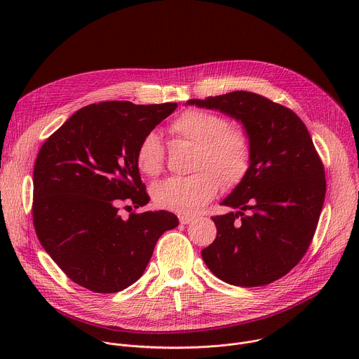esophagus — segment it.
<instances>
[{
	"label": "esophagus",
	"mask_w": 359,
	"mask_h": 359,
	"mask_svg": "<svg viewBox=\"0 0 359 359\" xmlns=\"http://www.w3.org/2000/svg\"><path fill=\"white\" fill-rule=\"evenodd\" d=\"M193 219H194V217L187 216V215H179V222H180L182 224H189V223L193 222Z\"/></svg>",
	"instance_id": "34e87169"
}]
</instances>
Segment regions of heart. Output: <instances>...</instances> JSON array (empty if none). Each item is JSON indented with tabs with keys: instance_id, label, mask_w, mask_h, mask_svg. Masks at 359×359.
<instances>
[{
	"instance_id": "1",
	"label": "heart",
	"mask_w": 359,
	"mask_h": 359,
	"mask_svg": "<svg viewBox=\"0 0 359 359\" xmlns=\"http://www.w3.org/2000/svg\"><path fill=\"white\" fill-rule=\"evenodd\" d=\"M176 139L196 146L193 170L186 177H170L153 190L159 208L193 215L209 203L220 187L237 184L247 173L251 143L240 126H227V121L213 112L189 109L170 125ZM136 165L146 176H158L165 165V147L156 132H147L137 144Z\"/></svg>"
}]
</instances>
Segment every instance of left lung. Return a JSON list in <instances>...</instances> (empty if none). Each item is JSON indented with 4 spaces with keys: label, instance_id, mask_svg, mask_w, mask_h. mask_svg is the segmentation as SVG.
Here are the masks:
<instances>
[{
    "label": "left lung",
    "instance_id": "left-lung-1",
    "mask_svg": "<svg viewBox=\"0 0 359 359\" xmlns=\"http://www.w3.org/2000/svg\"><path fill=\"white\" fill-rule=\"evenodd\" d=\"M186 105L219 111L243 125L251 143L245 176L220 203L236 209L212 217L216 240L201 257L222 281L267 285L302 259L325 198V173L304 122L288 108L245 90Z\"/></svg>",
    "mask_w": 359,
    "mask_h": 359
}]
</instances>
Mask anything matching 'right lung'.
<instances>
[{
  "label": "right lung",
  "instance_id": "1",
  "mask_svg": "<svg viewBox=\"0 0 359 359\" xmlns=\"http://www.w3.org/2000/svg\"><path fill=\"white\" fill-rule=\"evenodd\" d=\"M176 108L128 100L88 105L39 149L34 227L50 259L81 287L100 294L128 288L144 273L159 237L177 227L166 210L126 220L118 213L123 201L135 209L149 203L136 149Z\"/></svg>",
  "mask_w": 359,
  "mask_h": 359
}]
</instances>
